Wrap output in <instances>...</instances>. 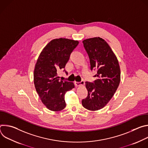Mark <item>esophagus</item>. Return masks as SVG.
<instances>
[{
  "label": "esophagus",
  "mask_w": 148,
  "mask_h": 148,
  "mask_svg": "<svg viewBox=\"0 0 148 148\" xmlns=\"http://www.w3.org/2000/svg\"><path fill=\"white\" fill-rule=\"evenodd\" d=\"M75 86L78 87V86H84V81L83 80H82L81 82H77V81H75Z\"/></svg>",
  "instance_id": "obj_1"
}]
</instances>
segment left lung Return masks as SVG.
I'll return each instance as SVG.
<instances>
[{
  "instance_id": "obj_1",
  "label": "left lung",
  "mask_w": 148,
  "mask_h": 148,
  "mask_svg": "<svg viewBox=\"0 0 148 148\" xmlns=\"http://www.w3.org/2000/svg\"><path fill=\"white\" fill-rule=\"evenodd\" d=\"M90 58L91 70H97L93 82H86L88 96L82 100V106L90 111L102 109L112 98L121 79L118 59L108 44L99 37L82 41Z\"/></svg>"
}]
</instances>
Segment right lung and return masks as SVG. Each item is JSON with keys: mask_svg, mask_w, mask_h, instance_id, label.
<instances>
[{"mask_svg": "<svg viewBox=\"0 0 148 148\" xmlns=\"http://www.w3.org/2000/svg\"><path fill=\"white\" fill-rule=\"evenodd\" d=\"M78 43L77 40L65 38L54 39L42 50L37 60L33 74L34 86L41 102L51 111L64 109L65 94L74 88L73 82L60 80L57 73L65 68Z\"/></svg>", "mask_w": 148, "mask_h": 148, "instance_id": "obj_1", "label": "right lung"}]
</instances>
